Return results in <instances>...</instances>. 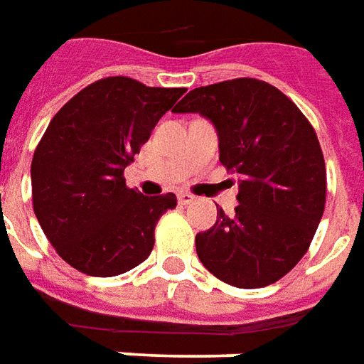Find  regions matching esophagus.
<instances>
[{
  "label": "esophagus",
  "instance_id": "obj_1",
  "mask_svg": "<svg viewBox=\"0 0 364 364\" xmlns=\"http://www.w3.org/2000/svg\"><path fill=\"white\" fill-rule=\"evenodd\" d=\"M196 196L188 194V192H180L178 194V202H180V205H190V203H194Z\"/></svg>",
  "mask_w": 364,
  "mask_h": 364
}]
</instances>
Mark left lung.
I'll use <instances>...</instances> for the list:
<instances>
[{
  "label": "left lung",
  "instance_id": "1",
  "mask_svg": "<svg viewBox=\"0 0 364 364\" xmlns=\"http://www.w3.org/2000/svg\"><path fill=\"white\" fill-rule=\"evenodd\" d=\"M174 113L211 119L219 161L241 176L235 213L218 208L215 225L196 235L203 267L237 288L274 284L308 252L326 210V161L311 123L257 78L196 87Z\"/></svg>",
  "mask_w": 364,
  "mask_h": 364
}]
</instances>
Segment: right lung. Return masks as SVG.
Listing matches in <instances>:
<instances>
[{
	"instance_id": "right-lung-1",
	"label": "right lung",
	"mask_w": 364,
	"mask_h": 364,
	"mask_svg": "<svg viewBox=\"0 0 364 364\" xmlns=\"http://www.w3.org/2000/svg\"><path fill=\"white\" fill-rule=\"evenodd\" d=\"M184 92L109 76L48 123L31 162L33 210L54 251L80 272L117 277L153 251L154 228L176 196L146 198L123 172Z\"/></svg>"
}]
</instances>
